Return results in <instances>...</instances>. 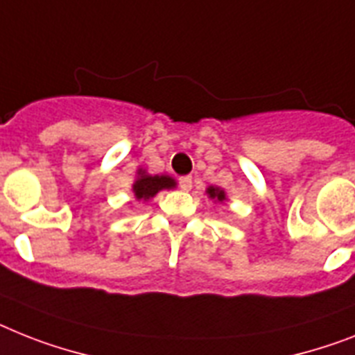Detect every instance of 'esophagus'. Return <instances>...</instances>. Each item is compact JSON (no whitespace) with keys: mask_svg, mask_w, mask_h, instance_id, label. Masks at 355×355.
<instances>
[{"mask_svg":"<svg viewBox=\"0 0 355 355\" xmlns=\"http://www.w3.org/2000/svg\"><path fill=\"white\" fill-rule=\"evenodd\" d=\"M180 187L183 190L192 189V178H190V175H183V178H180Z\"/></svg>","mask_w":355,"mask_h":355,"instance_id":"obj_1","label":"esophagus"}]
</instances>
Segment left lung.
<instances>
[{
  "instance_id": "8db88e82",
  "label": "left lung",
  "mask_w": 355,
  "mask_h": 355,
  "mask_svg": "<svg viewBox=\"0 0 355 355\" xmlns=\"http://www.w3.org/2000/svg\"><path fill=\"white\" fill-rule=\"evenodd\" d=\"M207 194H209L210 199H216V201H225V199H227L225 190L218 189V187H209V189H207Z\"/></svg>"
}]
</instances>
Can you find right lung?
I'll return each instance as SVG.
<instances>
[{
    "mask_svg": "<svg viewBox=\"0 0 355 355\" xmlns=\"http://www.w3.org/2000/svg\"><path fill=\"white\" fill-rule=\"evenodd\" d=\"M175 180H172L171 175H150L146 174L143 168L137 171V178L132 184V192L136 196L137 201H148L165 189H174Z\"/></svg>",
    "mask_w": 355,
    "mask_h": 355,
    "instance_id": "1",
    "label": "right lung"
}]
</instances>
